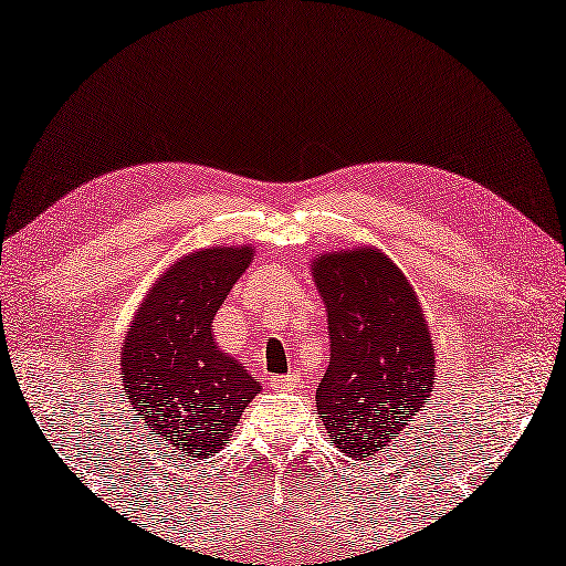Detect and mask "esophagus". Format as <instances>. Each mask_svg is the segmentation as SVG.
Instances as JSON below:
<instances>
[{
	"mask_svg": "<svg viewBox=\"0 0 566 566\" xmlns=\"http://www.w3.org/2000/svg\"><path fill=\"white\" fill-rule=\"evenodd\" d=\"M273 388H277V390H285V392L298 390V388H301V375H295V373H291V375H281V378H275V380H273Z\"/></svg>",
	"mask_w": 566,
	"mask_h": 566,
	"instance_id": "1",
	"label": "esophagus"
}]
</instances>
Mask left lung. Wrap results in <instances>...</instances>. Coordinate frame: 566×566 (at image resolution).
<instances>
[{
  "label": "left lung",
  "mask_w": 566,
  "mask_h": 566,
  "mask_svg": "<svg viewBox=\"0 0 566 566\" xmlns=\"http://www.w3.org/2000/svg\"><path fill=\"white\" fill-rule=\"evenodd\" d=\"M311 273L331 331V365L315 390L318 418L345 458L390 452L438 380L418 293L373 245L318 253Z\"/></svg>",
  "instance_id": "left-lung-1"
}]
</instances>
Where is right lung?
Instances as JSON below:
<instances>
[{
  "instance_id": "add662e5",
  "label": "right lung",
  "mask_w": 566,
  "mask_h": 566,
  "mask_svg": "<svg viewBox=\"0 0 566 566\" xmlns=\"http://www.w3.org/2000/svg\"><path fill=\"white\" fill-rule=\"evenodd\" d=\"M255 245L196 248L146 291L118 355L124 392L166 458L208 460L231 440L243 410L261 392L241 363L213 338V318Z\"/></svg>"
}]
</instances>
